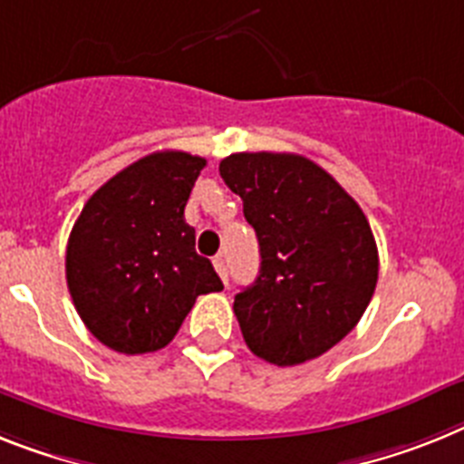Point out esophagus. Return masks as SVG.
Segmentation results:
<instances>
[{
    "instance_id": "obj_1",
    "label": "esophagus",
    "mask_w": 464,
    "mask_h": 464,
    "mask_svg": "<svg viewBox=\"0 0 464 464\" xmlns=\"http://www.w3.org/2000/svg\"><path fill=\"white\" fill-rule=\"evenodd\" d=\"M214 268H217V274L221 276V280H224L226 285H228V266H226V259L221 255L214 256Z\"/></svg>"
}]
</instances>
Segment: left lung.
<instances>
[{
	"label": "left lung",
	"mask_w": 464,
	"mask_h": 464,
	"mask_svg": "<svg viewBox=\"0 0 464 464\" xmlns=\"http://www.w3.org/2000/svg\"><path fill=\"white\" fill-rule=\"evenodd\" d=\"M219 174L262 255L233 302L245 344L280 368L318 358L356 328L375 292L380 259L363 209L304 155L233 153Z\"/></svg>",
	"instance_id": "1"
}]
</instances>
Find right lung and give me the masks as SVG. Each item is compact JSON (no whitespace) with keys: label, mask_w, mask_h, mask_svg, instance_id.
<instances>
[{"label":"right lung","mask_w":464,"mask_h":464,"mask_svg":"<svg viewBox=\"0 0 464 464\" xmlns=\"http://www.w3.org/2000/svg\"><path fill=\"white\" fill-rule=\"evenodd\" d=\"M205 165L181 150L136 160L89 198L70 231V297L89 333L112 352H158L174 340L198 295L224 290L184 219Z\"/></svg>","instance_id":"right-lung-1"}]
</instances>
